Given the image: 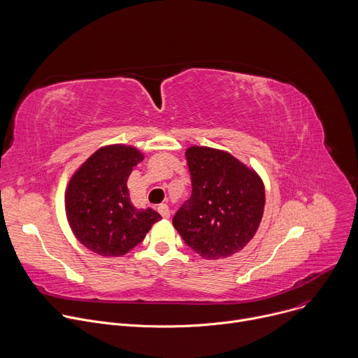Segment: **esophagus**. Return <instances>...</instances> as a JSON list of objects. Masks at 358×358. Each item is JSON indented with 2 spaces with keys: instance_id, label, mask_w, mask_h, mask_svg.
I'll return each instance as SVG.
<instances>
[{
  "instance_id": "esophagus-1",
  "label": "esophagus",
  "mask_w": 358,
  "mask_h": 358,
  "mask_svg": "<svg viewBox=\"0 0 358 358\" xmlns=\"http://www.w3.org/2000/svg\"><path fill=\"white\" fill-rule=\"evenodd\" d=\"M157 211H159V214L163 217V218H170V208H169V206L167 203H160V206L157 207Z\"/></svg>"
}]
</instances>
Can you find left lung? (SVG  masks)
<instances>
[{
	"label": "left lung",
	"mask_w": 358,
	"mask_h": 358,
	"mask_svg": "<svg viewBox=\"0 0 358 358\" xmlns=\"http://www.w3.org/2000/svg\"><path fill=\"white\" fill-rule=\"evenodd\" d=\"M185 157L192 192L173 225L203 259H222L242 250L257 234L265 207L261 177L232 155L192 145Z\"/></svg>",
	"instance_id": "left-lung-1"
}]
</instances>
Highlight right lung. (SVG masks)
Returning a JSON list of instances; mask_svg holds the SVG:
<instances>
[{
	"instance_id": "obj_1",
	"label": "right lung",
	"mask_w": 358,
	"mask_h": 358,
	"mask_svg": "<svg viewBox=\"0 0 358 358\" xmlns=\"http://www.w3.org/2000/svg\"><path fill=\"white\" fill-rule=\"evenodd\" d=\"M144 156L131 145L99 148L72 176L65 192L68 222L78 241L100 257H123L162 215L137 210L127 178Z\"/></svg>"
}]
</instances>
